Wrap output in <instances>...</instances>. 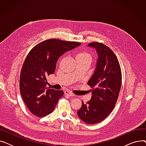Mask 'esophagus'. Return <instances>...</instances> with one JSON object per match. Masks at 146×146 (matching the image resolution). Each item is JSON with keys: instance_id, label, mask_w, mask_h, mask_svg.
<instances>
[{"instance_id": "34e87169", "label": "esophagus", "mask_w": 146, "mask_h": 146, "mask_svg": "<svg viewBox=\"0 0 146 146\" xmlns=\"http://www.w3.org/2000/svg\"><path fill=\"white\" fill-rule=\"evenodd\" d=\"M64 94H65V95H67L68 96H74V95L72 92H69L68 90H65L64 91Z\"/></svg>"}]
</instances>
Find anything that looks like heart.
Returning <instances> with one entry per match:
<instances>
[{
  "label": "heart",
  "instance_id": "obj_1",
  "mask_svg": "<svg viewBox=\"0 0 146 146\" xmlns=\"http://www.w3.org/2000/svg\"><path fill=\"white\" fill-rule=\"evenodd\" d=\"M76 58L84 61H88L90 63L92 60V56L90 52L86 51H83L78 53L76 56Z\"/></svg>",
  "mask_w": 146,
  "mask_h": 146
}]
</instances>
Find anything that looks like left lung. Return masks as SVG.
Listing matches in <instances>:
<instances>
[{"mask_svg":"<svg viewBox=\"0 0 146 146\" xmlns=\"http://www.w3.org/2000/svg\"><path fill=\"white\" fill-rule=\"evenodd\" d=\"M88 47L94 48L98 56L96 68L88 82L92 88L90 100L78 111L79 118L88 124L103 121L112 111L121 86V67L114 52L100 42H92Z\"/></svg>","mask_w":146,"mask_h":146,"instance_id":"1","label":"left lung"}]
</instances>
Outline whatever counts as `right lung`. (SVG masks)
<instances>
[{
    "mask_svg": "<svg viewBox=\"0 0 146 146\" xmlns=\"http://www.w3.org/2000/svg\"><path fill=\"white\" fill-rule=\"evenodd\" d=\"M80 44L50 39L38 44L28 53L22 67L19 88L23 101L35 116L43 117L51 113L63 96V90L47 88V78L54 73L61 56Z\"/></svg>",
    "mask_w": 146,
    "mask_h": 146,
    "instance_id": "obj_1",
    "label": "right lung"
}]
</instances>
